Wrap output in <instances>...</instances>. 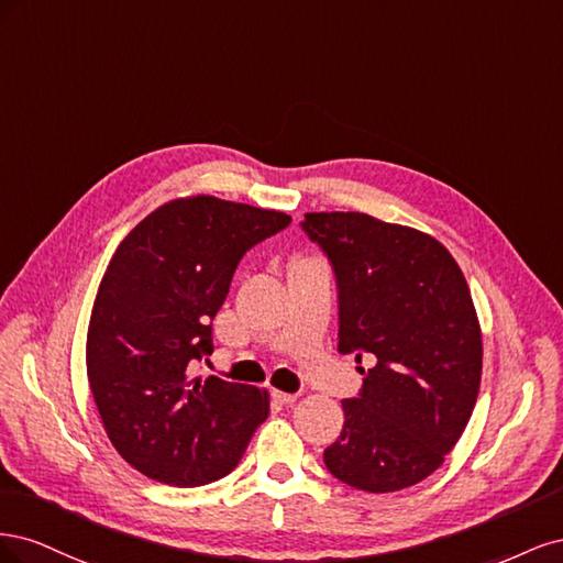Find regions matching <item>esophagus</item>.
<instances>
[{
	"instance_id": "esophagus-1",
	"label": "esophagus",
	"mask_w": 563,
	"mask_h": 563,
	"mask_svg": "<svg viewBox=\"0 0 563 563\" xmlns=\"http://www.w3.org/2000/svg\"><path fill=\"white\" fill-rule=\"evenodd\" d=\"M272 397H275V401L286 404V406H291L298 399V395H294V391H279V389L272 391Z\"/></svg>"
}]
</instances>
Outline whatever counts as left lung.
Masks as SVG:
<instances>
[{
	"label": "left lung",
	"instance_id": "obj_1",
	"mask_svg": "<svg viewBox=\"0 0 563 563\" xmlns=\"http://www.w3.org/2000/svg\"><path fill=\"white\" fill-rule=\"evenodd\" d=\"M302 230L335 272L338 352L373 360L323 463L368 493L428 479L465 432L482 383L463 269L434 236L366 213H305Z\"/></svg>",
	"mask_w": 563,
	"mask_h": 563
}]
</instances>
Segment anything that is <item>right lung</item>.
Listing matches in <instances>:
<instances>
[{"label":"right lung","instance_id":"add662e5","mask_svg":"<svg viewBox=\"0 0 563 563\" xmlns=\"http://www.w3.org/2000/svg\"><path fill=\"white\" fill-rule=\"evenodd\" d=\"M291 223L211 195L166 201L117 246L87 333V376L117 453L150 479L230 474L269 413L267 389L192 376L242 255Z\"/></svg>","mask_w":563,"mask_h":563}]
</instances>
